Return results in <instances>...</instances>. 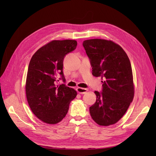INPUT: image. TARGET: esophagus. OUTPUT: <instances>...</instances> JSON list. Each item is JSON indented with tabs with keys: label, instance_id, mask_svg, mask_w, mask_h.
<instances>
[{
	"label": "esophagus",
	"instance_id": "1",
	"mask_svg": "<svg viewBox=\"0 0 156 156\" xmlns=\"http://www.w3.org/2000/svg\"><path fill=\"white\" fill-rule=\"evenodd\" d=\"M76 90L79 94H85L87 92L88 90L87 88H81V87H78V88H77Z\"/></svg>",
	"mask_w": 156,
	"mask_h": 156
}]
</instances>
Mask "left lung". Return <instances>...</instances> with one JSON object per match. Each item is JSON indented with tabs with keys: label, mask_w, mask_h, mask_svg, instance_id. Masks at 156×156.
Here are the masks:
<instances>
[{
	"label": "left lung",
	"mask_w": 156,
	"mask_h": 156,
	"mask_svg": "<svg viewBox=\"0 0 156 156\" xmlns=\"http://www.w3.org/2000/svg\"><path fill=\"white\" fill-rule=\"evenodd\" d=\"M83 45L94 77H101V92L95 91L96 101L90 107L92 119L100 126L119 121L134 96L133 73L129 59L120 45L101 39L84 40Z\"/></svg>",
	"instance_id": "obj_1"
}]
</instances>
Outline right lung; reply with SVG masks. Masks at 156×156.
<instances>
[{
  "label": "right lung",
  "mask_w": 156,
  "mask_h": 156,
  "mask_svg": "<svg viewBox=\"0 0 156 156\" xmlns=\"http://www.w3.org/2000/svg\"><path fill=\"white\" fill-rule=\"evenodd\" d=\"M75 40H53L37 50L30 61L26 81V95L30 109L45 123H58L66 115L70 101L77 92L65 84L63 61L76 49Z\"/></svg>",
  "instance_id": "add662e5"
}]
</instances>
